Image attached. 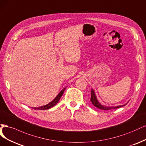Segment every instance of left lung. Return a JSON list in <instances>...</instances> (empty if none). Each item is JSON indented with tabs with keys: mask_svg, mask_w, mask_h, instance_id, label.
Segmentation results:
<instances>
[{
	"mask_svg": "<svg viewBox=\"0 0 146 146\" xmlns=\"http://www.w3.org/2000/svg\"><path fill=\"white\" fill-rule=\"evenodd\" d=\"M91 102L92 104H93L94 106H95L96 107L98 108V109H101V110H111V109H117V108H119V107H123L124 106H116V107H108V106H102L100 102H98L97 98L96 97V95H95V92L93 91V89H92L91 90Z\"/></svg>",
	"mask_w": 146,
	"mask_h": 146,
	"instance_id": "8db88e82",
	"label": "left lung"
}]
</instances>
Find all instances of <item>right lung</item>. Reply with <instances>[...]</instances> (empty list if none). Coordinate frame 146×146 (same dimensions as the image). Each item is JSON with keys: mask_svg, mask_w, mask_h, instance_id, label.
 I'll use <instances>...</instances> for the list:
<instances>
[{"mask_svg": "<svg viewBox=\"0 0 146 146\" xmlns=\"http://www.w3.org/2000/svg\"><path fill=\"white\" fill-rule=\"evenodd\" d=\"M65 90V88L62 89V90L60 91V92L58 94V96H56L52 101L50 102L49 104H46L45 106H44L39 107H33V109H36V110H47V109H50V108H51V107H53V106H54L58 102L59 100H60V98H61V96H62Z\"/></svg>", "mask_w": 146, "mask_h": 146, "instance_id": "1", "label": "right lung"}]
</instances>
